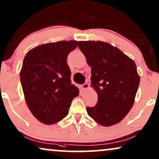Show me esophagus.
<instances>
[{
    "label": "esophagus",
    "mask_w": 159,
    "mask_h": 159,
    "mask_svg": "<svg viewBox=\"0 0 159 159\" xmlns=\"http://www.w3.org/2000/svg\"><path fill=\"white\" fill-rule=\"evenodd\" d=\"M89 84H87V83H85V84H82V85H81L82 89H84V90L89 89Z\"/></svg>",
    "instance_id": "1"
}]
</instances>
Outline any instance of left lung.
Returning a JSON list of instances; mask_svg holds the SVG:
<instances>
[{"mask_svg": "<svg viewBox=\"0 0 159 159\" xmlns=\"http://www.w3.org/2000/svg\"><path fill=\"white\" fill-rule=\"evenodd\" d=\"M78 48L91 69V86L98 103L86 107L89 116L103 126L120 122L134 105L140 78L135 62L117 48L101 41H80Z\"/></svg>", "mask_w": 159, "mask_h": 159, "instance_id": "1", "label": "left lung"}]
</instances>
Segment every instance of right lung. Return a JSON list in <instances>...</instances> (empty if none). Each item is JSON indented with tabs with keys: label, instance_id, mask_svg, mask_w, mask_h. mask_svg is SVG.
<instances>
[{
	"label": "right lung",
	"instance_id": "1",
	"mask_svg": "<svg viewBox=\"0 0 159 159\" xmlns=\"http://www.w3.org/2000/svg\"><path fill=\"white\" fill-rule=\"evenodd\" d=\"M78 42L59 41L37 46L28 52L20 73L29 110L39 122L52 125L68 114L72 100L79 94L71 84L67 56Z\"/></svg>",
	"mask_w": 159,
	"mask_h": 159
}]
</instances>
